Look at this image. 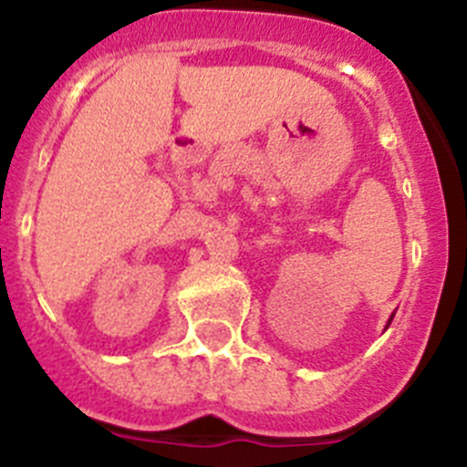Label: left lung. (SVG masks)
<instances>
[{
  "label": "left lung",
  "mask_w": 467,
  "mask_h": 467,
  "mask_svg": "<svg viewBox=\"0 0 467 467\" xmlns=\"http://www.w3.org/2000/svg\"><path fill=\"white\" fill-rule=\"evenodd\" d=\"M389 322H391V317H389Z\"/></svg>",
  "instance_id": "left-lung-1"
}]
</instances>
